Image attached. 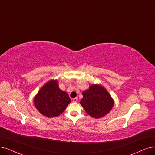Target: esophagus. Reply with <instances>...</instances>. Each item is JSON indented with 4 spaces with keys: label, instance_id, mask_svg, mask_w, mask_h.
<instances>
[{
    "label": "esophagus",
    "instance_id": "34e87169",
    "mask_svg": "<svg viewBox=\"0 0 155 155\" xmlns=\"http://www.w3.org/2000/svg\"><path fill=\"white\" fill-rule=\"evenodd\" d=\"M78 101V98H74L72 99V102H77Z\"/></svg>",
    "mask_w": 155,
    "mask_h": 155
}]
</instances>
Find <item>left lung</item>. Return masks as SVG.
Returning <instances> with one entry per match:
<instances>
[{
    "instance_id": "obj_1",
    "label": "left lung",
    "mask_w": 155,
    "mask_h": 155,
    "mask_svg": "<svg viewBox=\"0 0 155 155\" xmlns=\"http://www.w3.org/2000/svg\"><path fill=\"white\" fill-rule=\"evenodd\" d=\"M80 104L86 113L95 119L107 115L112 110L114 101L103 86L94 84L82 93Z\"/></svg>"
}]
</instances>
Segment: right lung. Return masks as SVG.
Listing matches in <instances>:
<instances>
[{
    "label": "right lung",
    "mask_w": 155,
    "mask_h": 155,
    "mask_svg": "<svg viewBox=\"0 0 155 155\" xmlns=\"http://www.w3.org/2000/svg\"><path fill=\"white\" fill-rule=\"evenodd\" d=\"M33 101L36 109L48 117L58 116L71 102L69 95L60 89L57 79L49 80L43 85Z\"/></svg>",
    "instance_id": "add662e5"
}]
</instances>
